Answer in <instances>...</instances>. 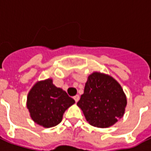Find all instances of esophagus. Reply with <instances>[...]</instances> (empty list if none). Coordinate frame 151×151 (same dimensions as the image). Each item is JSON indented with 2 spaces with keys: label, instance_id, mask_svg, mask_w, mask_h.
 <instances>
[{
  "label": "esophagus",
  "instance_id": "1",
  "mask_svg": "<svg viewBox=\"0 0 151 151\" xmlns=\"http://www.w3.org/2000/svg\"><path fill=\"white\" fill-rule=\"evenodd\" d=\"M74 99H75V101H76V102H77V101H79V95L76 94V96H74Z\"/></svg>",
  "mask_w": 151,
  "mask_h": 151
}]
</instances>
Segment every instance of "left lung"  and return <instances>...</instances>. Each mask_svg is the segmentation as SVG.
Returning a JSON list of instances; mask_svg holds the SVG:
<instances>
[{"mask_svg": "<svg viewBox=\"0 0 151 151\" xmlns=\"http://www.w3.org/2000/svg\"><path fill=\"white\" fill-rule=\"evenodd\" d=\"M127 99L120 85L108 75L94 72L89 76L84 93L77 106L90 124L108 128L124 116Z\"/></svg>", "mask_w": 151, "mask_h": 151, "instance_id": "1", "label": "left lung"}]
</instances>
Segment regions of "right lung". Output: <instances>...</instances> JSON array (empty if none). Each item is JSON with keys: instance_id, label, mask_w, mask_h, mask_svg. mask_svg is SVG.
<instances>
[{"instance_id": "add662e5", "label": "right lung", "mask_w": 151, "mask_h": 151, "mask_svg": "<svg viewBox=\"0 0 151 151\" xmlns=\"http://www.w3.org/2000/svg\"><path fill=\"white\" fill-rule=\"evenodd\" d=\"M74 103V99L48 79L38 82L32 87L28 94L27 106L35 123L52 128L61 122L65 110Z\"/></svg>"}]
</instances>
